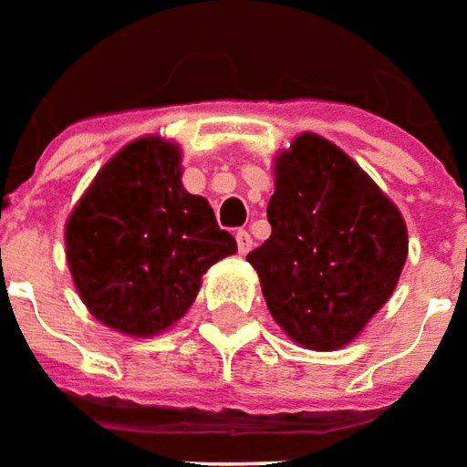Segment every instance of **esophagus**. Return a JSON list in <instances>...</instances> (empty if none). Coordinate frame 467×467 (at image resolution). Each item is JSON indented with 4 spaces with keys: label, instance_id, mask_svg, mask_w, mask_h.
Listing matches in <instances>:
<instances>
[{
    "label": "esophagus",
    "instance_id": "esophagus-1",
    "mask_svg": "<svg viewBox=\"0 0 467 467\" xmlns=\"http://www.w3.org/2000/svg\"><path fill=\"white\" fill-rule=\"evenodd\" d=\"M236 244H239L241 254H249V252H252V246H254V239H252V234H249V231L239 228V231H236Z\"/></svg>",
    "mask_w": 467,
    "mask_h": 467
}]
</instances>
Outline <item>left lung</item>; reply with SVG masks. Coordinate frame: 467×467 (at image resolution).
<instances>
[{"instance_id":"obj_1","label":"left lung","mask_w":467,"mask_h":467,"mask_svg":"<svg viewBox=\"0 0 467 467\" xmlns=\"http://www.w3.org/2000/svg\"><path fill=\"white\" fill-rule=\"evenodd\" d=\"M270 239L249 252L272 318L300 347L349 344L396 290L409 254L399 208L316 133L275 161Z\"/></svg>"}]
</instances>
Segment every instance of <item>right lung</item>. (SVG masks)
I'll return each instance as SVG.
<instances>
[{
    "label": "right lung",
    "mask_w": 467,
    "mask_h": 467,
    "mask_svg": "<svg viewBox=\"0 0 467 467\" xmlns=\"http://www.w3.org/2000/svg\"><path fill=\"white\" fill-rule=\"evenodd\" d=\"M180 146L133 140L99 169L66 221V262L97 321L153 337L192 306L200 277L236 252L208 200L182 187Z\"/></svg>",
    "instance_id": "obj_1"
}]
</instances>
